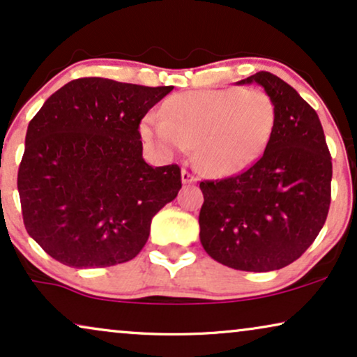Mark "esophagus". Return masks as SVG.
<instances>
[{
	"label": "esophagus",
	"mask_w": 357,
	"mask_h": 357,
	"mask_svg": "<svg viewBox=\"0 0 357 357\" xmlns=\"http://www.w3.org/2000/svg\"><path fill=\"white\" fill-rule=\"evenodd\" d=\"M181 179H183L184 184H191V183H196V181H197V176L194 174V173H191V171H189V169L183 168V171H181Z\"/></svg>",
	"instance_id": "34e87169"
}]
</instances>
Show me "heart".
<instances>
[{
    "instance_id": "obj_1",
    "label": "heart",
    "mask_w": 357,
    "mask_h": 357,
    "mask_svg": "<svg viewBox=\"0 0 357 357\" xmlns=\"http://www.w3.org/2000/svg\"><path fill=\"white\" fill-rule=\"evenodd\" d=\"M275 106L263 89H196L168 98L146 117L142 137L165 153L194 145L199 168L213 176L243 169L268 146Z\"/></svg>"
}]
</instances>
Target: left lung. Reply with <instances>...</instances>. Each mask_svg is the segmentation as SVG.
Instances as JSON below:
<instances>
[{"instance_id": "8db88e82", "label": "left lung", "mask_w": 357, "mask_h": 357, "mask_svg": "<svg viewBox=\"0 0 357 357\" xmlns=\"http://www.w3.org/2000/svg\"><path fill=\"white\" fill-rule=\"evenodd\" d=\"M258 83L275 106V127L250 168L202 181L201 243L228 268L266 273L305 253L325 225L331 201V155L315 109L291 84L259 71Z\"/></svg>"}]
</instances>
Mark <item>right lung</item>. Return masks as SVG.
<instances>
[{
  "label": "right lung",
  "instance_id": "1",
  "mask_svg": "<svg viewBox=\"0 0 357 357\" xmlns=\"http://www.w3.org/2000/svg\"><path fill=\"white\" fill-rule=\"evenodd\" d=\"M173 86L78 78L29 122L17 171L24 227L42 250L71 268L134 259L151 218L181 189L178 165L150 166L139 132Z\"/></svg>",
  "mask_w": 357,
  "mask_h": 357
}]
</instances>
